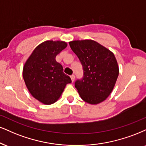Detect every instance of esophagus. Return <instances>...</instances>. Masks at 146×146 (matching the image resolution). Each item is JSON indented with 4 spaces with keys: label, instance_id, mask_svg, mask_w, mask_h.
<instances>
[{
    "label": "esophagus",
    "instance_id": "34e87169",
    "mask_svg": "<svg viewBox=\"0 0 146 146\" xmlns=\"http://www.w3.org/2000/svg\"><path fill=\"white\" fill-rule=\"evenodd\" d=\"M70 78H71L72 81V82L74 81V79H75V76H74V74L71 75V76H70Z\"/></svg>",
    "mask_w": 146,
    "mask_h": 146
}]
</instances>
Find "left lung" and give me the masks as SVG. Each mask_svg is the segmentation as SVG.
Here are the masks:
<instances>
[{"instance_id":"8db88e82","label":"left lung","mask_w":146,"mask_h":146,"mask_svg":"<svg viewBox=\"0 0 146 146\" xmlns=\"http://www.w3.org/2000/svg\"><path fill=\"white\" fill-rule=\"evenodd\" d=\"M83 68L84 76L75 87L82 100L96 105L104 102L114 89L119 68L114 53L93 40L69 42Z\"/></svg>"}]
</instances>
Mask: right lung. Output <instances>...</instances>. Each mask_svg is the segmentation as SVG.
Masks as SVG:
<instances>
[{
    "label": "right lung",
    "instance_id": "add662e5",
    "mask_svg": "<svg viewBox=\"0 0 146 146\" xmlns=\"http://www.w3.org/2000/svg\"><path fill=\"white\" fill-rule=\"evenodd\" d=\"M61 40H46L32 51L23 68V78L27 89L36 100L45 105L56 102L66 84L71 83L64 73L62 66L55 57L67 46Z\"/></svg>",
    "mask_w": 146,
    "mask_h": 146
}]
</instances>
